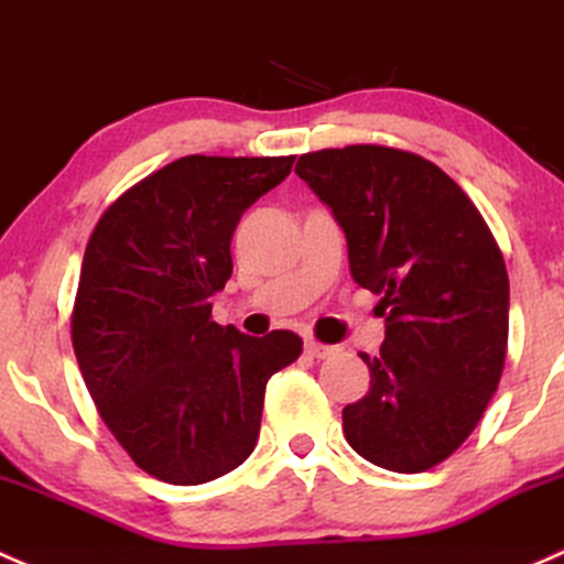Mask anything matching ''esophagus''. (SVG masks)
I'll return each instance as SVG.
<instances>
[{"label":"esophagus","mask_w":564,"mask_h":564,"mask_svg":"<svg viewBox=\"0 0 564 564\" xmlns=\"http://www.w3.org/2000/svg\"><path fill=\"white\" fill-rule=\"evenodd\" d=\"M305 351L316 359H329L337 354V346H324V343L318 340H305Z\"/></svg>","instance_id":"obj_1"}]
</instances>
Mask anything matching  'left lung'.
I'll return each mask as SVG.
<instances>
[{"instance_id": "1", "label": "left lung", "mask_w": 564, "mask_h": 564, "mask_svg": "<svg viewBox=\"0 0 564 564\" xmlns=\"http://www.w3.org/2000/svg\"><path fill=\"white\" fill-rule=\"evenodd\" d=\"M329 207L387 337L370 391L343 408L348 446L391 473H422L481 422L508 346V272L467 194L426 159L383 145L329 148L294 167Z\"/></svg>"}]
</instances>
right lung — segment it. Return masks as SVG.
<instances>
[{
    "label": "right lung",
    "mask_w": 564,
    "mask_h": 564,
    "mask_svg": "<svg viewBox=\"0 0 564 564\" xmlns=\"http://www.w3.org/2000/svg\"><path fill=\"white\" fill-rule=\"evenodd\" d=\"M294 156H183L99 218L83 257L73 346L102 422L153 478L197 486L248 459L272 372L302 337L210 322L235 227Z\"/></svg>",
    "instance_id": "right-lung-1"
}]
</instances>
